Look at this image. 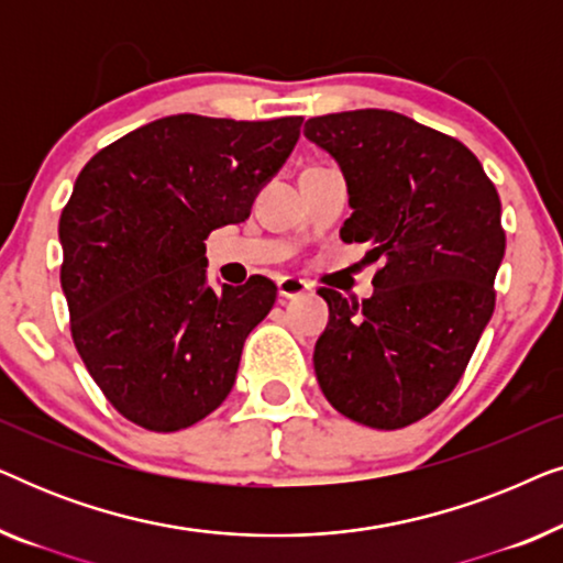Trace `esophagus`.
Returning <instances> with one entry per match:
<instances>
[{
    "mask_svg": "<svg viewBox=\"0 0 563 563\" xmlns=\"http://www.w3.org/2000/svg\"><path fill=\"white\" fill-rule=\"evenodd\" d=\"M276 287H279L282 299H297L302 297L305 291H310V284L302 279H295V276H282V279L276 282Z\"/></svg>",
    "mask_w": 563,
    "mask_h": 563,
    "instance_id": "obj_1",
    "label": "esophagus"
}]
</instances>
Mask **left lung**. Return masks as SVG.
Instances as JSON below:
<instances>
[{"label": "left lung", "instance_id": "8db88e82", "mask_svg": "<svg viewBox=\"0 0 563 563\" xmlns=\"http://www.w3.org/2000/svg\"><path fill=\"white\" fill-rule=\"evenodd\" d=\"M305 137L349 181L341 238L382 264L361 302L320 289L330 320L314 343L318 384L345 418L405 428L451 395L495 312L499 195L464 143L399 112L322 114Z\"/></svg>", "mask_w": 563, "mask_h": 563}]
</instances>
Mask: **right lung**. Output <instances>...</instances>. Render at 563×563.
Listing matches in <instances>:
<instances>
[{
	"mask_svg": "<svg viewBox=\"0 0 563 563\" xmlns=\"http://www.w3.org/2000/svg\"><path fill=\"white\" fill-rule=\"evenodd\" d=\"M302 118L172 114L107 145L60 212L71 335L114 410L156 433L218 410L276 284H207V235L249 220Z\"/></svg>",
	"mask_w": 563,
	"mask_h": 563,
	"instance_id": "1",
	"label": "right lung"
}]
</instances>
